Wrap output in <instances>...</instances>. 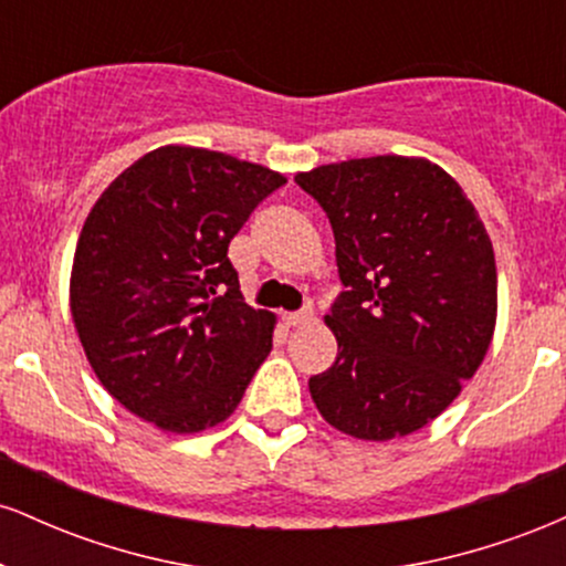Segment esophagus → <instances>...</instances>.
Returning <instances> with one entry per match:
<instances>
[{
	"mask_svg": "<svg viewBox=\"0 0 566 566\" xmlns=\"http://www.w3.org/2000/svg\"><path fill=\"white\" fill-rule=\"evenodd\" d=\"M314 322V311H297V314H284V324L287 327H305Z\"/></svg>",
	"mask_w": 566,
	"mask_h": 566,
	"instance_id": "34e87169",
	"label": "esophagus"
}]
</instances>
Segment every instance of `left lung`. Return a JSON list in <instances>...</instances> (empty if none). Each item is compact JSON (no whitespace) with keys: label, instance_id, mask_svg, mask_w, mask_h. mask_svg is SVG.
<instances>
[{"label":"left lung","instance_id":"obj_1","mask_svg":"<svg viewBox=\"0 0 566 566\" xmlns=\"http://www.w3.org/2000/svg\"><path fill=\"white\" fill-rule=\"evenodd\" d=\"M327 212L340 292L337 359L308 380L329 426L388 441L439 418L484 361L497 271L476 207L439 165L367 157L297 172Z\"/></svg>","mask_w":566,"mask_h":566}]
</instances>
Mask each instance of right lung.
Wrapping results in <instances>:
<instances>
[{"label": "right lung", "mask_w": 566, "mask_h": 566, "mask_svg": "<svg viewBox=\"0 0 566 566\" xmlns=\"http://www.w3.org/2000/svg\"><path fill=\"white\" fill-rule=\"evenodd\" d=\"M284 175L161 146L101 193L80 233L69 303L108 394L161 431L223 423L271 350L276 316L239 292L229 244Z\"/></svg>", "instance_id": "obj_1"}]
</instances>
